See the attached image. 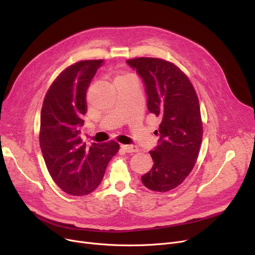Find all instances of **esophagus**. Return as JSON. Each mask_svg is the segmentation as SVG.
Segmentation results:
<instances>
[{
  "label": "esophagus",
  "instance_id": "1",
  "mask_svg": "<svg viewBox=\"0 0 255 255\" xmlns=\"http://www.w3.org/2000/svg\"><path fill=\"white\" fill-rule=\"evenodd\" d=\"M121 148H122V150L127 152V153L138 152L137 146L136 145H133V144H122V145H121Z\"/></svg>",
  "mask_w": 255,
  "mask_h": 255
}]
</instances>
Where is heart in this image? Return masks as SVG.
Masks as SVG:
<instances>
[{"instance_id":"b5f03b06","label":"heart","mask_w":255,"mask_h":255,"mask_svg":"<svg viewBox=\"0 0 255 255\" xmlns=\"http://www.w3.org/2000/svg\"><path fill=\"white\" fill-rule=\"evenodd\" d=\"M124 76H127V75H122V76H119V77H117V78H121V77H124Z\"/></svg>"}]
</instances>
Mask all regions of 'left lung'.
Wrapping results in <instances>:
<instances>
[{"instance_id":"1","label":"left lung","mask_w":255,"mask_h":255,"mask_svg":"<svg viewBox=\"0 0 255 255\" xmlns=\"http://www.w3.org/2000/svg\"><path fill=\"white\" fill-rule=\"evenodd\" d=\"M142 79L146 105L161 123L160 138L153 151V167L141 177L153 191L176 188L189 176L203 139V123L196 92L187 75L168 61L136 58L126 61Z\"/></svg>"}]
</instances>
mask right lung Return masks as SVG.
<instances>
[{
	"instance_id": "add662e5",
	"label": "right lung",
	"mask_w": 255,
	"mask_h": 255,
	"mask_svg": "<svg viewBox=\"0 0 255 255\" xmlns=\"http://www.w3.org/2000/svg\"><path fill=\"white\" fill-rule=\"evenodd\" d=\"M102 63L87 60L67 67L49 87L41 110L39 140L46 167L60 188L75 196L97 188L120 149L115 140L88 146L79 136L87 90Z\"/></svg>"
}]
</instances>
